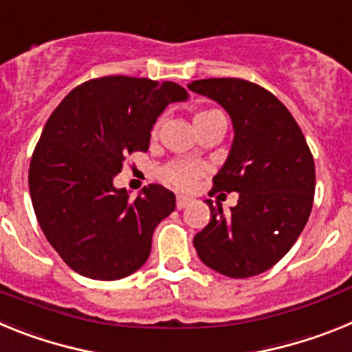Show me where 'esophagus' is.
<instances>
[{"label": "esophagus", "instance_id": "obj_1", "mask_svg": "<svg viewBox=\"0 0 352 352\" xmlns=\"http://www.w3.org/2000/svg\"><path fill=\"white\" fill-rule=\"evenodd\" d=\"M188 204H190V199L188 197H183V195H178V197H176V208H178V210H183V208H186Z\"/></svg>", "mask_w": 352, "mask_h": 352}]
</instances>
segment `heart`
<instances>
[{
	"mask_svg": "<svg viewBox=\"0 0 352 352\" xmlns=\"http://www.w3.org/2000/svg\"><path fill=\"white\" fill-rule=\"evenodd\" d=\"M214 118H223L219 111H214V109H208V111H201L194 116V126L203 125L206 121L214 120ZM158 129H160V121H157L153 125V130L151 133L157 135ZM166 178L169 179L173 185L179 186V188H188V186L194 185V182L197 179V176L201 174V167L195 166V164H188V162H176V164H170L166 170Z\"/></svg>",
	"mask_w": 352,
	"mask_h": 352,
	"instance_id": "b5f03b06",
	"label": "heart"
}]
</instances>
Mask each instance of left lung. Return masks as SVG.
<instances>
[{
  "label": "left lung",
  "mask_w": 352,
  "mask_h": 352,
  "mask_svg": "<svg viewBox=\"0 0 352 352\" xmlns=\"http://www.w3.org/2000/svg\"><path fill=\"white\" fill-rule=\"evenodd\" d=\"M188 89L222 105L234 139L211 192H238L223 213L208 199L210 223L194 238L199 259L231 278L259 275L296 243L312 211L316 166L287 107L243 79H201Z\"/></svg>",
  "instance_id": "obj_1"
}]
</instances>
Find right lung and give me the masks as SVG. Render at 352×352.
Wrapping results in <instances>:
<instances>
[{
    "instance_id": "add662e5",
    "label": "right lung",
    "mask_w": 352,
    "mask_h": 352,
    "mask_svg": "<svg viewBox=\"0 0 352 352\" xmlns=\"http://www.w3.org/2000/svg\"><path fill=\"white\" fill-rule=\"evenodd\" d=\"M186 98L169 80L109 76L77 86L54 109L28 182L43 234L74 272L118 280L148 261L155 227L173 213L176 197L149 185L130 199L113 182L126 155L148 151L164 109Z\"/></svg>"
}]
</instances>
